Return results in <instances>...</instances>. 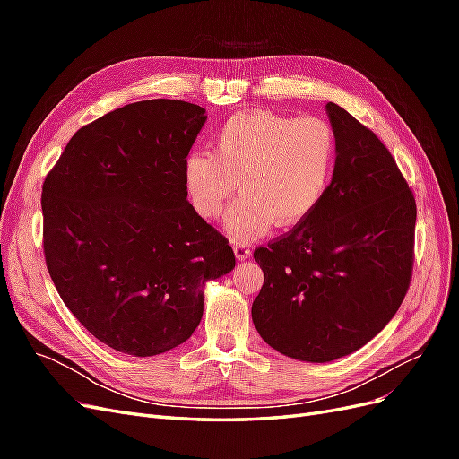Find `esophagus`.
Returning a JSON list of instances; mask_svg holds the SVG:
<instances>
[{
	"instance_id": "esophagus-1",
	"label": "esophagus",
	"mask_w": 459,
	"mask_h": 459,
	"mask_svg": "<svg viewBox=\"0 0 459 459\" xmlns=\"http://www.w3.org/2000/svg\"><path fill=\"white\" fill-rule=\"evenodd\" d=\"M233 253H235V256H238L239 260H245V258H248L251 256V247H248L247 243H241V241H233Z\"/></svg>"
}]
</instances>
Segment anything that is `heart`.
Listing matches in <instances>:
<instances>
[{"label": "heart", "mask_w": 459, "mask_h": 459, "mask_svg": "<svg viewBox=\"0 0 459 459\" xmlns=\"http://www.w3.org/2000/svg\"><path fill=\"white\" fill-rule=\"evenodd\" d=\"M337 130L319 117H287L272 110L233 115L212 137V151H195L184 162L191 204L214 220L238 189L228 231L251 241L275 221L293 228L324 203L337 174Z\"/></svg>", "instance_id": "obj_1"}]
</instances>
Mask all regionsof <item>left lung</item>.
Instances as JSON below:
<instances>
[{"label": "left lung", "mask_w": 459, "mask_h": 459, "mask_svg": "<svg viewBox=\"0 0 459 459\" xmlns=\"http://www.w3.org/2000/svg\"><path fill=\"white\" fill-rule=\"evenodd\" d=\"M341 155L324 203L255 260L264 285L253 302L260 337L302 362L362 349L391 322L413 272V191L394 157L362 122L327 103Z\"/></svg>", "instance_id": "8db88e82"}]
</instances>
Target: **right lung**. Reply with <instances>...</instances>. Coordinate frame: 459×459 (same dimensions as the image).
<instances>
[{"instance_id":"1","label":"right lung","mask_w":459,"mask_h":459,"mask_svg":"<svg viewBox=\"0 0 459 459\" xmlns=\"http://www.w3.org/2000/svg\"><path fill=\"white\" fill-rule=\"evenodd\" d=\"M204 120L186 101L124 105L82 126L44 179L53 285L118 352L155 356L187 341L204 283L235 266L226 235L187 201L184 162Z\"/></svg>"}]
</instances>
